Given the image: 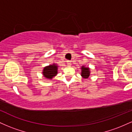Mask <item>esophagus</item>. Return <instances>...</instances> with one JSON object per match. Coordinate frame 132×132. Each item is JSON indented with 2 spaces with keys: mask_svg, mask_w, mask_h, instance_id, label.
I'll use <instances>...</instances> for the list:
<instances>
[{
  "mask_svg": "<svg viewBox=\"0 0 132 132\" xmlns=\"http://www.w3.org/2000/svg\"><path fill=\"white\" fill-rule=\"evenodd\" d=\"M66 63H67L68 65L70 66V65L71 64V61H69V60H68V61H66Z\"/></svg>",
  "mask_w": 132,
  "mask_h": 132,
  "instance_id": "obj_1",
  "label": "esophagus"
}]
</instances>
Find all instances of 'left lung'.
I'll list each match as a JSON object with an SVG mask.
<instances>
[{"mask_svg": "<svg viewBox=\"0 0 132 132\" xmlns=\"http://www.w3.org/2000/svg\"><path fill=\"white\" fill-rule=\"evenodd\" d=\"M82 72H81V76L84 78H88L90 75V71H89V69L88 68H85L84 66H82Z\"/></svg>", "mask_w": 132, "mask_h": 132, "instance_id": "left-lung-1", "label": "left lung"}]
</instances>
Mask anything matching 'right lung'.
I'll use <instances>...</instances> for the list:
<instances>
[{"instance_id":"obj_1","label":"right lung","mask_w":132,"mask_h":132,"mask_svg":"<svg viewBox=\"0 0 132 132\" xmlns=\"http://www.w3.org/2000/svg\"><path fill=\"white\" fill-rule=\"evenodd\" d=\"M57 66L55 64L46 66L44 68L43 74L47 79H52L57 74Z\"/></svg>"}]
</instances>
